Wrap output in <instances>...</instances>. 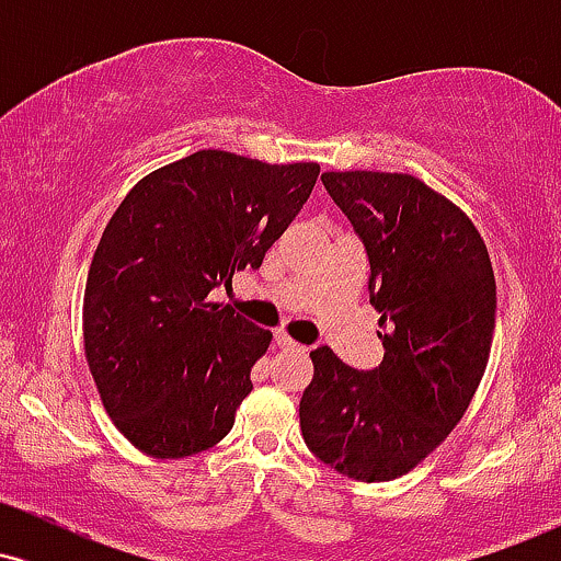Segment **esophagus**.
Returning <instances> with one entry per match:
<instances>
[{
	"mask_svg": "<svg viewBox=\"0 0 561 561\" xmlns=\"http://www.w3.org/2000/svg\"><path fill=\"white\" fill-rule=\"evenodd\" d=\"M274 343L279 345V347H285V351H306V345L295 343V340L287 337L285 332H276V334H274Z\"/></svg>",
	"mask_w": 561,
	"mask_h": 561,
	"instance_id": "1",
	"label": "esophagus"
}]
</instances>
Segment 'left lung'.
Returning <instances> with one entry per match:
<instances>
[{
	"label": "left lung",
	"instance_id": "1",
	"mask_svg": "<svg viewBox=\"0 0 561 561\" xmlns=\"http://www.w3.org/2000/svg\"><path fill=\"white\" fill-rule=\"evenodd\" d=\"M321 182L364 242L385 356L358 371L327 345L311 351L300 433L345 478L396 480L446 440L485 375L493 266L474 224L416 176L327 171Z\"/></svg>",
	"mask_w": 561,
	"mask_h": 561
}]
</instances>
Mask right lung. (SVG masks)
I'll list each match as a JSON object with an SVG mask.
<instances>
[{
  "instance_id": "1",
  "label": "right lung",
  "mask_w": 561,
  "mask_h": 561,
  "mask_svg": "<svg viewBox=\"0 0 561 561\" xmlns=\"http://www.w3.org/2000/svg\"><path fill=\"white\" fill-rule=\"evenodd\" d=\"M317 176V163L199 150L152 171L118 205L89 266L83 347L131 446L182 459L229 433L272 332L210 293L261 268Z\"/></svg>"
}]
</instances>
